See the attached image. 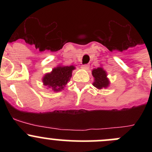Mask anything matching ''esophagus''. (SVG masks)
Segmentation results:
<instances>
[{"mask_svg": "<svg viewBox=\"0 0 152 152\" xmlns=\"http://www.w3.org/2000/svg\"><path fill=\"white\" fill-rule=\"evenodd\" d=\"M82 69H85V70H88L89 69V65H87V64H85V65H82Z\"/></svg>", "mask_w": 152, "mask_h": 152, "instance_id": "esophagus-1", "label": "esophagus"}]
</instances>
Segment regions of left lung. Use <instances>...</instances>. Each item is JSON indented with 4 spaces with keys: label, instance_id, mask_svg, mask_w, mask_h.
<instances>
[{
    "label": "left lung",
    "instance_id": "1",
    "mask_svg": "<svg viewBox=\"0 0 152 152\" xmlns=\"http://www.w3.org/2000/svg\"><path fill=\"white\" fill-rule=\"evenodd\" d=\"M92 74L95 79V82H93V85L96 88L102 89L104 87H107L110 84L108 79L107 78L106 71L103 70L102 67H98L93 70Z\"/></svg>",
    "mask_w": 152,
    "mask_h": 152
}]
</instances>
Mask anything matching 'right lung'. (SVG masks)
Returning a JSON list of instances; mask_svg holds the SVG:
<instances>
[{"instance_id":"add662e5","label":"right lung","mask_w":152,"mask_h":152,"mask_svg":"<svg viewBox=\"0 0 152 152\" xmlns=\"http://www.w3.org/2000/svg\"><path fill=\"white\" fill-rule=\"evenodd\" d=\"M75 67L59 66L52 70L51 73H47L42 79L44 85L51 88L53 91H60L67 85L72 76V70Z\"/></svg>"}]
</instances>
